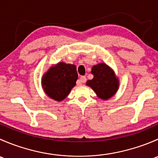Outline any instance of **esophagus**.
Listing matches in <instances>:
<instances>
[{
	"label": "esophagus",
	"mask_w": 158,
	"mask_h": 158,
	"mask_svg": "<svg viewBox=\"0 0 158 158\" xmlns=\"http://www.w3.org/2000/svg\"><path fill=\"white\" fill-rule=\"evenodd\" d=\"M85 82H86V77L85 76H81L79 80H78L77 84L78 85H81L82 83H85Z\"/></svg>",
	"instance_id": "1"
}]
</instances>
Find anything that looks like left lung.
Listing matches in <instances>:
<instances>
[{"label":"left lung","mask_w":158,"mask_h":158,"mask_svg":"<svg viewBox=\"0 0 158 158\" xmlns=\"http://www.w3.org/2000/svg\"><path fill=\"white\" fill-rule=\"evenodd\" d=\"M91 73L94 77L87 81L86 85L93 89L100 98L109 99L115 94L118 89V80L107 65L99 63L94 66Z\"/></svg>","instance_id":"8db88e82"}]
</instances>
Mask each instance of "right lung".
<instances>
[{
	"mask_svg": "<svg viewBox=\"0 0 158 158\" xmlns=\"http://www.w3.org/2000/svg\"><path fill=\"white\" fill-rule=\"evenodd\" d=\"M78 73L75 65L59 63L44 74L42 84L49 97L56 101H62L76 85Z\"/></svg>",
	"mask_w": 158,
	"mask_h": 158,
	"instance_id": "1",
	"label": "right lung"
}]
</instances>
